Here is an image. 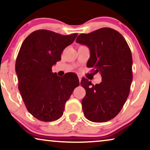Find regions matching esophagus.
Listing matches in <instances>:
<instances>
[{
	"label": "esophagus",
	"instance_id": "esophagus-1",
	"mask_svg": "<svg viewBox=\"0 0 150 150\" xmlns=\"http://www.w3.org/2000/svg\"><path fill=\"white\" fill-rule=\"evenodd\" d=\"M79 82H81V77L79 76Z\"/></svg>",
	"mask_w": 150,
	"mask_h": 150
}]
</instances>
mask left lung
I'll return each instance as SVG.
<instances>
[{"label":"left lung","mask_w":150,"mask_h":150,"mask_svg":"<svg viewBox=\"0 0 150 150\" xmlns=\"http://www.w3.org/2000/svg\"><path fill=\"white\" fill-rule=\"evenodd\" d=\"M76 42L89 47L87 66L101 74L102 82L92 85L82 79L86 91L82 100L85 117L93 122H108L117 115L130 93L132 81V53L126 40L110 28L79 35Z\"/></svg>","instance_id":"left-lung-1"}]
</instances>
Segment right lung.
I'll list each match as a JSON object with an SVG mask.
<instances>
[{
    "mask_svg": "<svg viewBox=\"0 0 150 150\" xmlns=\"http://www.w3.org/2000/svg\"><path fill=\"white\" fill-rule=\"evenodd\" d=\"M77 37L62 35L51 30L33 32L22 43L16 61L18 89L26 109L42 122H52L63 115L65 104L79 85L74 73L62 77L52 67L61 59V53Z\"/></svg>",
    "mask_w": 150,
    "mask_h": 150,
    "instance_id": "1",
    "label": "right lung"
}]
</instances>
